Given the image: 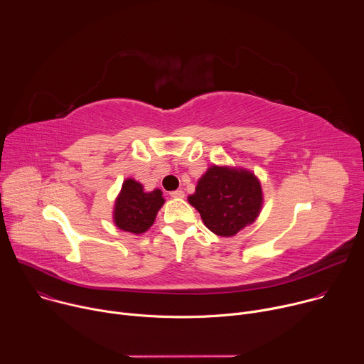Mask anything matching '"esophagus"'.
Instances as JSON below:
<instances>
[{"label": "esophagus", "mask_w": 364, "mask_h": 364, "mask_svg": "<svg viewBox=\"0 0 364 364\" xmlns=\"http://www.w3.org/2000/svg\"><path fill=\"white\" fill-rule=\"evenodd\" d=\"M170 196L174 197V198H184V191L183 190H174V191L170 193Z\"/></svg>", "instance_id": "34e87169"}]
</instances>
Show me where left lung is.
Here are the masks:
<instances>
[{
  "instance_id": "8db88e82",
  "label": "left lung",
  "mask_w": 364,
  "mask_h": 364,
  "mask_svg": "<svg viewBox=\"0 0 364 364\" xmlns=\"http://www.w3.org/2000/svg\"><path fill=\"white\" fill-rule=\"evenodd\" d=\"M188 203L200 213L205 228L230 237L252 225L261 213L262 187L245 168L212 166L201 176Z\"/></svg>"
}]
</instances>
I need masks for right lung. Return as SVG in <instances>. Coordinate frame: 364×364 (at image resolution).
<instances>
[{
    "label": "right lung",
    "mask_w": 364,
    "mask_h": 364,
    "mask_svg": "<svg viewBox=\"0 0 364 364\" xmlns=\"http://www.w3.org/2000/svg\"><path fill=\"white\" fill-rule=\"evenodd\" d=\"M164 201L161 190L145 193L141 183L127 178L115 200L114 222L124 232L141 235L152 226Z\"/></svg>",
    "instance_id": "right-lung-1"
}]
</instances>
